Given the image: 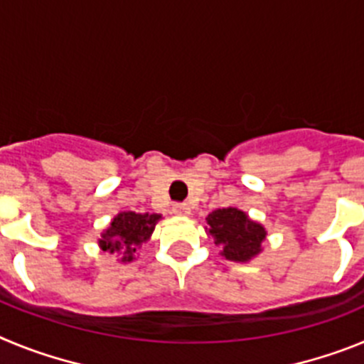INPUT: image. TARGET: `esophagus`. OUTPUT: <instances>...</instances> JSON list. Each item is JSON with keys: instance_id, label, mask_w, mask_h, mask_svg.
<instances>
[{"instance_id": "34e87169", "label": "esophagus", "mask_w": 364, "mask_h": 364, "mask_svg": "<svg viewBox=\"0 0 364 364\" xmlns=\"http://www.w3.org/2000/svg\"><path fill=\"white\" fill-rule=\"evenodd\" d=\"M173 213L178 215V217H188L189 213H191V208H189V204H175L173 205Z\"/></svg>"}]
</instances>
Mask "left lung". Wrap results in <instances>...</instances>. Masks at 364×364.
<instances>
[{
  "label": "left lung",
  "mask_w": 364,
  "mask_h": 364,
  "mask_svg": "<svg viewBox=\"0 0 364 364\" xmlns=\"http://www.w3.org/2000/svg\"><path fill=\"white\" fill-rule=\"evenodd\" d=\"M208 233L220 246V255L231 262H250L262 253L266 228L239 208H222L205 217Z\"/></svg>",
  "instance_id": "left-lung-1"
}]
</instances>
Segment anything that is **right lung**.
<instances>
[{
	"label": "right lung",
	"instance_id": "right-lung-1",
	"mask_svg": "<svg viewBox=\"0 0 364 364\" xmlns=\"http://www.w3.org/2000/svg\"><path fill=\"white\" fill-rule=\"evenodd\" d=\"M160 218L162 215L159 213L120 211L100 235V250L117 257L118 262H133L136 260L138 250L151 239Z\"/></svg>",
	"mask_w": 364,
	"mask_h": 364
}]
</instances>
